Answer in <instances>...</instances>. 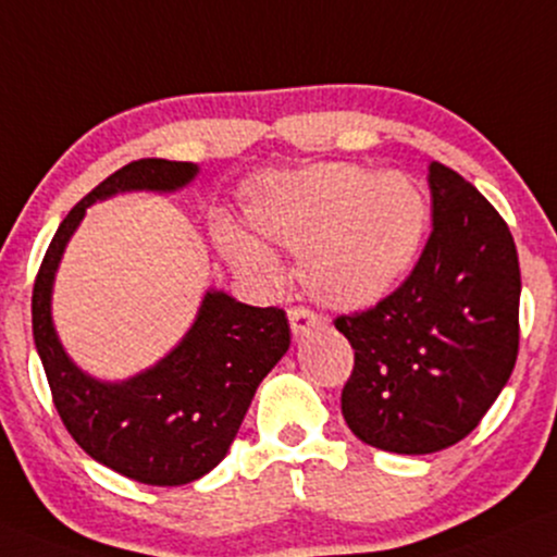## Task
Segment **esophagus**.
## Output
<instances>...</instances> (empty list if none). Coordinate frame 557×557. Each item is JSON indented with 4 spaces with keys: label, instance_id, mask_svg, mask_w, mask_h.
<instances>
[{
    "label": "esophagus",
    "instance_id": "esophagus-1",
    "mask_svg": "<svg viewBox=\"0 0 557 557\" xmlns=\"http://www.w3.org/2000/svg\"><path fill=\"white\" fill-rule=\"evenodd\" d=\"M289 325H292V335L294 338H301L312 331V327L320 325V318L307 307H292L289 310Z\"/></svg>",
    "mask_w": 557,
    "mask_h": 557
}]
</instances>
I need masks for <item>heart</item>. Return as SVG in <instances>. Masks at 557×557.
<instances>
[{"mask_svg": "<svg viewBox=\"0 0 557 557\" xmlns=\"http://www.w3.org/2000/svg\"><path fill=\"white\" fill-rule=\"evenodd\" d=\"M429 216V198L413 177L354 162L268 175L247 201L258 235L299 252V281L335 310H363L389 297L421 256ZM219 243L247 278L276 281V260L252 237L224 226Z\"/></svg>", "mask_w": 557, "mask_h": 557, "instance_id": "heart-1", "label": "heart"}]
</instances>
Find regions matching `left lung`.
<instances>
[{"mask_svg": "<svg viewBox=\"0 0 557 557\" xmlns=\"http://www.w3.org/2000/svg\"><path fill=\"white\" fill-rule=\"evenodd\" d=\"M431 230L421 258L372 310L341 314L354 348L341 395L348 429L397 455L462 442L506 387L519 354L513 237L475 185L429 164Z\"/></svg>", "mask_w": 557, "mask_h": 557, "instance_id": "1", "label": "left lung"}]
</instances>
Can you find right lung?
Wrapping results in <instances>:
<instances>
[{
  "instance_id": "right-lung-1",
  "label": "right lung",
  "mask_w": 557,
  "mask_h": 557,
  "mask_svg": "<svg viewBox=\"0 0 557 557\" xmlns=\"http://www.w3.org/2000/svg\"><path fill=\"white\" fill-rule=\"evenodd\" d=\"M196 175L194 162L170 160L115 170L59 224L33 286V338L66 431L89 457L144 485L194 483L222 462L258 384L289 351L286 312L211 289L164 359L132 380L100 382L61 346L51 318L53 278L87 206L128 190L173 194Z\"/></svg>"
}]
</instances>
